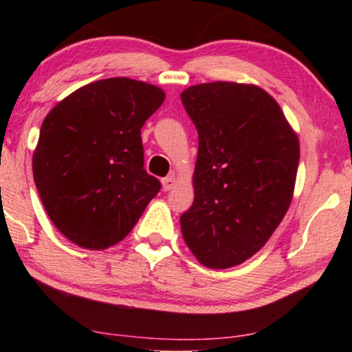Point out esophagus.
Masks as SVG:
<instances>
[{
	"mask_svg": "<svg viewBox=\"0 0 352 352\" xmlns=\"http://www.w3.org/2000/svg\"><path fill=\"white\" fill-rule=\"evenodd\" d=\"M162 184H163V190H171V189H175L176 184H177V179H176V176H175V175H170V176H166L165 179L162 181Z\"/></svg>",
	"mask_w": 352,
	"mask_h": 352,
	"instance_id": "esophagus-1",
	"label": "esophagus"
}]
</instances>
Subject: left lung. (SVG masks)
<instances>
[{
    "label": "left lung",
    "mask_w": 352,
    "mask_h": 352,
    "mask_svg": "<svg viewBox=\"0 0 352 352\" xmlns=\"http://www.w3.org/2000/svg\"><path fill=\"white\" fill-rule=\"evenodd\" d=\"M181 100L199 133L195 197L181 216L182 237L205 267L239 266L266 245L292 204L298 134L256 85H194Z\"/></svg>",
    "instance_id": "1"
}]
</instances>
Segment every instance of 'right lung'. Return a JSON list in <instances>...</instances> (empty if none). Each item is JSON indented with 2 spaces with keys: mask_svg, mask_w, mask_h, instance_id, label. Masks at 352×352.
Listing matches in <instances>:
<instances>
[{
  "mask_svg": "<svg viewBox=\"0 0 352 352\" xmlns=\"http://www.w3.org/2000/svg\"><path fill=\"white\" fill-rule=\"evenodd\" d=\"M163 100L158 86L117 76L81 86L43 120L33 179L70 242L88 250L122 242L158 194L160 181L144 170L141 128Z\"/></svg>",
  "mask_w": 352,
  "mask_h": 352,
  "instance_id": "obj_1",
  "label": "right lung"
}]
</instances>
